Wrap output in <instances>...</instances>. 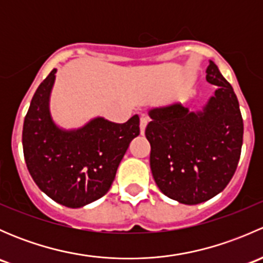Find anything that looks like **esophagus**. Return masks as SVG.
<instances>
[{"mask_svg": "<svg viewBox=\"0 0 263 263\" xmlns=\"http://www.w3.org/2000/svg\"><path fill=\"white\" fill-rule=\"evenodd\" d=\"M147 118L146 117H141V119H140V129H141V135L145 134V128H146L147 126Z\"/></svg>", "mask_w": 263, "mask_h": 263, "instance_id": "obj_1", "label": "esophagus"}]
</instances>
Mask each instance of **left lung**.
I'll return each instance as SVG.
<instances>
[{"instance_id": "1", "label": "left lung", "mask_w": 263, "mask_h": 263, "mask_svg": "<svg viewBox=\"0 0 263 263\" xmlns=\"http://www.w3.org/2000/svg\"><path fill=\"white\" fill-rule=\"evenodd\" d=\"M206 80L216 85L201 112L181 103L153 108L145 135L150 168L159 190L184 205H197L221 192L237 171L243 118L232 85L210 61Z\"/></svg>"}]
</instances>
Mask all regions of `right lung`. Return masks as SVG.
Segmentation results:
<instances>
[{"label": "right lung", "mask_w": 263, "mask_h": 263, "mask_svg": "<svg viewBox=\"0 0 263 263\" xmlns=\"http://www.w3.org/2000/svg\"><path fill=\"white\" fill-rule=\"evenodd\" d=\"M55 71L38 86L24 119V158L41 191L78 209L109 191L129 142L140 135V118L135 115L126 123H113L98 117L79 129L60 128L49 113Z\"/></svg>", "instance_id": "1"}]
</instances>
